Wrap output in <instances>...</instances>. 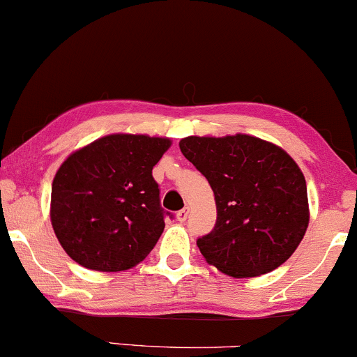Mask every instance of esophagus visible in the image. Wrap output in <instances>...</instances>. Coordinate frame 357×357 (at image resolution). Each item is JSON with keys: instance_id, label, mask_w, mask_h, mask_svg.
Wrapping results in <instances>:
<instances>
[{"instance_id": "1", "label": "esophagus", "mask_w": 357, "mask_h": 357, "mask_svg": "<svg viewBox=\"0 0 357 357\" xmlns=\"http://www.w3.org/2000/svg\"><path fill=\"white\" fill-rule=\"evenodd\" d=\"M188 215H190V210H188V208H183V210H179L178 213H176V218H178V221H181V223H184L188 218Z\"/></svg>"}]
</instances>
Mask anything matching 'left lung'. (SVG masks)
Returning <instances> with one entry per match:
<instances>
[{
  "mask_svg": "<svg viewBox=\"0 0 357 357\" xmlns=\"http://www.w3.org/2000/svg\"><path fill=\"white\" fill-rule=\"evenodd\" d=\"M179 149L215 192L216 225L196 241L204 260L235 278L264 275L289 260L310 218L297 162L248 134L190 136Z\"/></svg>",
  "mask_w": 357,
  "mask_h": 357,
  "instance_id": "obj_1",
  "label": "left lung"
}]
</instances>
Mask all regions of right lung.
Segmentation results:
<instances>
[{
	"label": "right lung",
	"instance_id": "add662e5",
	"mask_svg": "<svg viewBox=\"0 0 357 357\" xmlns=\"http://www.w3.org/2000/svg\"><path fill=\"white\" fill-rule=\"evenodd\" d=\"M171 139L110 134L73 151L52 183L50 220L67 255L97 272H124L165 230L153 167Z\"/></svg>",
	"mask_w": 357,
	"mask_h": 357
}]
</instances>
